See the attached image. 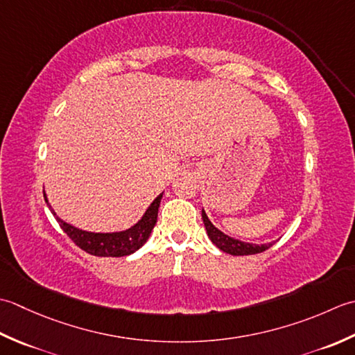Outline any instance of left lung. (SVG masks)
I'll return each mask as SVG.
<instances>
[{
  "label": "left lung",
  "mask_w": 355,
  "mask_h": 355,
  "mask_svg": "<svg viewBox=\"0 0 355 355\" xmlns=\"http://www.w3.org/2000/svg\"><path fill=\"white\" fill-rule=\"evenodd\" d=\"M202 219H204V225L207 228L208 237L211 239V242L223 252H228V254H233V256L259 254V252H263L265 250H268L272 245V243H266V245L247 243V242H241V241H237V239L223 234L222 231H219L211 222H209L204 209H202Z\"/></svg>",
  "instance_id": "obj_1"
}]
</instances>
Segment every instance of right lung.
<instances>
[{
    "mask_svg": "<svg viewBox=\"0 0 355 355\" xmlns=\"http://www.w3.org/2000/svg\"><path fill=\"white\" fill-rule=\"evenodd\" d=\"M44 199L47 202L46 196ZM161 199H162V194H159V196L153 200V204L148 207L146 214L142 216V219L132 228L121 231V233H89V231L78 230L75 227L69 225V223L62 222L55 214L53 209L52 213L56 218V220L60 222V227L62 228L64 233H66L71 241H73L78 247L84 250L85 252L98 257H122V256L132 254V252L139 250L142 245L147 242L151 230H153L156 225L157 209H159V204H161Z\"/></svg>",
    "mask_w": 355,
    "mask_h": 355,
    "instance_id": "1",
    "label": "right lung"
}]
</instances>
